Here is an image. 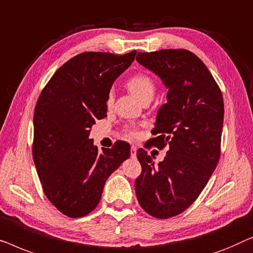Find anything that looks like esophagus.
Listing matches in <instances>:
<instances>
[{
	"instance_id": "esophagus-1",
	"label": "esophagus",
	"mask_w": 253,
	"mask_h": 253,
	"mask_svg": "<svg viewBox=\"0 0 253 253\" xmlns=\"http://www.w3.org/2000/svg\"><path fill=\"white\" fill-rule=\"evenodd\" d=\"M130 156H131V158L136 157V147H134V145H131V148H130Z\"/></svg>"
}]
</instances>
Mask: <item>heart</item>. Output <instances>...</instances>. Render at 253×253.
I'll return each mask as SVG.
<instances>
[{
  "label": "heart",
  "mask_w": 253,
  "mask_h": 253,
  "mask_svg": "<svg viewBox=\"0 0 253 253\" xmlns=\"http://www.w3.org/2000/svg\"><path fill=\"white\" fill-rule=\"evenodd\" d=\"M128 89L130 90L131 94L142 101L145 97H152L155 92V83L154 80L151 79L150 77L147 76V74H136V76L131 77L127 83ZM113 99H115V94H113L112 90H110L108 94V98H106V105L111 106L113 103ZM127 136H136L137 131L134 127H129L126 129Z\"/></svg>",
  "instance_id": "obj_1"
}]
</instances>
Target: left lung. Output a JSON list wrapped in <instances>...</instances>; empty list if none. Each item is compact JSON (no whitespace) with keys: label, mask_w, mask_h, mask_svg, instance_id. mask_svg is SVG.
<instances>
[{"label":"left lung","mask_w":253,"mask_h":253,"mask_svg":"<svg viewBox=\"0 0 253 253\" xmlns=\"http://www.w3.org/2000/svg\"><path fill=\"white\" fill-rule=\"evenodd\" d=\"M136 60L169 89L152 129L156 137L150 140L159 149L167 144L169 150L155 165L148 152L138 149L142 172L135 180V193L149 214L172 218L196 201L218 165L222 95L205 64L186 49L138 52Z\"/></svg>","instance_id":"obj_1"}]
</instances>
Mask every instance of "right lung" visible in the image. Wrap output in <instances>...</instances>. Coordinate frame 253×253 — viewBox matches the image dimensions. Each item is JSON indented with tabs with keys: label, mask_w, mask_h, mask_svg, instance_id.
<instances>
[{
	"label": "right lung",
	"mask_w": 253,
	"mask_h": 253,
	"mask_svg": "<svg viewBox=\"0 0 253 253\" xmlns=\"http://www.w3.org/2000/svg\"><path fill=\"white\" fill-rule=\"evenodd\" d=\"M135 55H77L56 71L35 105L33 159L39 179L51 204L70 218L90 213L106 179L129 158L127 142L99 152L89 134L96 120L106 117L112 84Z\"/></svg>",
	"instance_id": "1"
}]
</instances>
